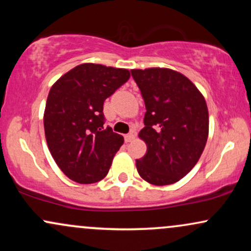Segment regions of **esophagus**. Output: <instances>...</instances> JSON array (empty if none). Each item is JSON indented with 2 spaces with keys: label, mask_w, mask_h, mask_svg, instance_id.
I'll return each instance as SVG.
<instances>
[{
  "label": "esophagus",
  "mask_w": 251,
  "mask_h": 251,
  "mask_svg": "<svg viewBox=\"0 0 251 251\" xmlns=\"http://www.w3.org/2000/svg\"><path fill=\"white\" fill-rule=\"evenodd\" d=\"M134 138H135V134L133 133V132H129V133L125 134V142H126V143L132 142V140H133Z\"/></svg>",
  "instance_id": "34e87169"
}]
</instances>
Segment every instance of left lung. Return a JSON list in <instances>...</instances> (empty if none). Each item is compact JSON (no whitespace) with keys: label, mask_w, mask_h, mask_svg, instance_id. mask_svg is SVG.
Instances as JSON below:
<instances>
[{"label":"left lung","mask_w":251,"mask_h":251,"mask_svg":"<svg viewBox=\"0 0 251 251\" xmlns=\"http://www.w3.org/2000/svg\"><path fill=\"white\" fill-rule=\"evenodd\" d=\"M145 102L139 137L148 146L135 160L138 174L154 185H169L191 171L205 148L209 113L201 92L169 68L132 70Z\"/></svg>","instance_id":"left-lung-1"}]
</instances>
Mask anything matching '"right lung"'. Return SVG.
<instances>
[{"label":"right lung","instance_id":"add662e5","mask_svg":"<svg viewBox=\"0 0 251 251\" xmlns=\"http://www.w3.org/2000/svg\"><path fill=\"white\" fill-rule=\"evenodd\" d=\"M128 79L127 70L82 63L51 86L43 116L46 140L70 179L92 184L108 174L124 137L105 126L103 101Z\"/></svg>","mask_w":251,"mask_h":251}]
</instances>
